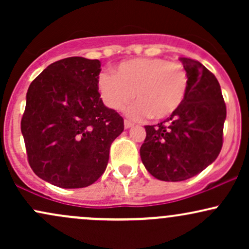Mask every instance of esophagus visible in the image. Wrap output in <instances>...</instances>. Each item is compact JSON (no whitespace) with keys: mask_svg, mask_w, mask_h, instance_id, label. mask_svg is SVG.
Listing matches in <instances>:
<instances>
[{"mask_svg":"<svg viewBox=\"0 0 249 249\" xmlns=\"http://www.w3.org/2000/svg\"><path fill=\"white\" fill-rule=\"evenodd\" d=\"M133 126V123H131V122H128V121H124V127L125 128H130V127H132Z\"/></svg>","mask_w":249,"mask_h":249,"instance_id":"34e87169","label":"esophagus"}]
</instances>
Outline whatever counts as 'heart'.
I'll return each mask as SVG.
<instances>
[{
  "label": "heart",
  "instance_id": "b5f03b06",
  "mask_svg": "<svg viewBox=\"0 0 249 249\" xmlns=\"http://www.w3.org/2000/svg\"><path fill=\"white\" fill-rule=\"evenodd\" d=\"M98 90L108 108L121 111L133 99L127 110L131 118L164 119L184 103L188 75L181 63L158 57H142L122 62L115 72L98 78Z\"/></svg>",
  "mask_w": 249,
  "mask_h": 249
}]
</instances>
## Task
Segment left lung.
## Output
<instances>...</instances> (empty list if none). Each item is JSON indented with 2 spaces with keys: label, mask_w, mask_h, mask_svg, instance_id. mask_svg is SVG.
Masks as SVG:
<instances>
[{
  "label": "left lung",
  "mask_w": 249,
  "mask_h": 249,
  "mask_svg": "<svg viewBox=\"0 0 249 249\" xmlns=\"http://www.w3.org/2000/svg\"><path fill=\"white\" fill-rule=\"evenodd\" d=\"M188 75V90L178 110L146 125L141 147L144 166L162 181H182L204 171L222 147L226 104L215 76L201 63L180 58Z\"/></svg>",
  "instance_id": "8db88e82"
}]
</instances>
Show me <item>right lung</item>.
Here are the masks:
<instances>
[{
    "instance_id": "1",
    "label": "right lung",
    "mask_w": 249,
    "mask_h": 249,
    "mask_svg": "<svg viewBox=\"0 0 249 249\" xmlns=\"http://www.w3.org/2000/svg\"><path fill=\"white\" fill-rule=\"evenodd\" d=\"M101 62L68 57L31 82L21 121L28 161L39 178L62 188L90 186L104 173L124 119L103 104Z\"/></svg>"
}]
</instances>
